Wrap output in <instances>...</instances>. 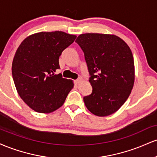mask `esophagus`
Returning <instances> with one entry per match:
<instances>
[{"label": "esophagus", "mask_w": 157, "mask_h": 157, "mask_svg": "<svg viewBox=\"0 0 157 157\" xmlns=\"http://www.w3.org/2000/svg\"><path fill=\"white\" fill-rule=\"evenodd\" d=\"M82 78H79V79H77V80H75V83H76V84H79L80 82H82Z\"/></svg>", "instance_id": "obj_1"}]
</instances>
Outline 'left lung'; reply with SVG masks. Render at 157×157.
Listing matches in <instances>:
<instances>
[{"mask_svg":"<svg viewBox=\"0 0 157 157\" xmlns=\"http://www.w3.org/2000/svg\"><path fill=\"white\" fill-rule=\"evenodd\" d=\"M76 42L84 52L92 93L83 97L86 108L98 117L118 111L134 83L135 69L130 47L118 36L86 33Z\"/></svg>","mask_w":157,"mask_h":157,"instance_id":"obj_1","label":"left lung"}]
</instances>
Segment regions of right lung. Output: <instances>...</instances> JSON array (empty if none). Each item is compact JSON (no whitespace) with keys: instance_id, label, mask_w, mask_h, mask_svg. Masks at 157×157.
<instances>
[{"instance_id":"1","label":"right lung","mask_w":157,"mask_h":157,"mask_svg":"<svg viewBox=\"0 0 157 157\" xmlns=\"http://www.w3.org/2000/svg\"><path fill=\"white\" fill-rule=\"evenodd\" d=\"M77 36L63 32H40L22 41L12 61V73L17 93L39 113H51L63 105L72 89L71 80L55 75L59 57Z\"/></svg>"}]
</instances>
